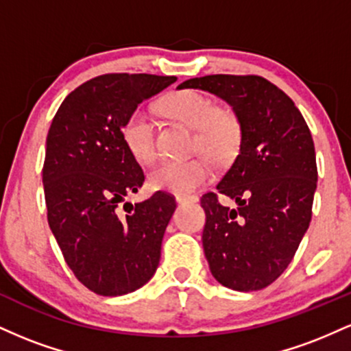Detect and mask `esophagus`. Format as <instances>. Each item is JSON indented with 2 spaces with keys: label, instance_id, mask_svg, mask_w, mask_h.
Returning <instances> with one entry per match:
<instances>
[{
  "label": "esophagus",
  "instance_id": "obj_1",
  "mask_svg": "<svg viewBox=\"0 0 351 351\" xmlns=\"http://www.w3.org/2000/svg\"><path fill=\"white\" fill-rule=\"evenodd\" d=\"M176 203L180 204H189V203H196V198H193V196H176Z\"/></svg>",
  "mask_w": 351,
  "mask_h": 351
}]
</instances>
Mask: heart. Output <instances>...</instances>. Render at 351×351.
<instances>
[{"label": "heart", "mask_w": 351, "mask_h": 351, "mask_svg": "<svg viewBox=\"0 0 351 351\" xmlns=\"http://www.w3.org/2000/svg\"><path fill=\"white\" fill-rule=\"evenodd\" d=\"M167 115L188 127L198 128L196 147L211 158L226 160L236 148L239 138L237 120L226 110H217L211 97L199 90H178L162 102ZM122 140L128 153L138 163H150L156 155L155 122L147 108H135L125 120ZM211 176L208 160L195 156L188 160H163L148 173V183L153 189L170 191L180 196H189L206 183Z\"/></svg>", "instance_id": "1"}]
</instances>
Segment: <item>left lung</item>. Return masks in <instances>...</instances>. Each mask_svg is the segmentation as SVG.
Masks as SVG:
<instances>
[{
	"label": "left lung",
	"mask_w": 351,
	"mask_h": 351,
	"mask_svg": "<svg viewBox=\"0 0 351 351\" xmlns=\"http://www.w3.org/2000/svg\"><path fill=\"white\" fill-rule=\"evenodd\" d=\"M178 88L226 100L241 127L239 155L201 196L203 247L213 277L232 291H261L287 269L312 219L317 162L312 135L285 92L261 75H204ZM219 195L237 201L223 207Z\"/></svg>",
	"instance_id": "8db88e82"
}]
</instances>
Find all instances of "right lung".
Listing matches in <instances>:
<instances>
[{"mask_svg":"<svg viewBox=\"0 0 351 351\" xmlns=\"http://www.w3.org/2000/svg\"><path fill=\"white\" fill-rule=\"evenodd\" d=\"M175 80L99 75L72 90L52 119L43 167L47 223L71 271L99 295L134 292L158 267L176 203L163 191L125 203L145 175L125 147L122 127L138 104Z\"/></svg>","mask_w":351,"mask_h":351,"instance_id":"add662e5","label":"right lung"}]
</instances>
